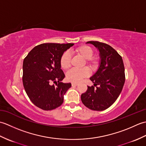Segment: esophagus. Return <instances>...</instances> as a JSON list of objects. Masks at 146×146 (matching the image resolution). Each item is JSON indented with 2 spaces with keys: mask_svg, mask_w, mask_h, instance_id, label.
Segmentation results:
<instances>
[{
  "mask_svg": "<svg viewBox=\"0 0 146 146\" xmlns=\"http://www.w3.org/2000/svg\"><path fill=\"white\" fill-rule=\"evenodd\" d=\"M78 85V83H71V85H72L73 86H77Z\"/></svg>",
  "mask_w": 146,
  "mask_h": 146,
  "instance_id": "34e87169",
  "label": "esophagus"
}]
</instances>
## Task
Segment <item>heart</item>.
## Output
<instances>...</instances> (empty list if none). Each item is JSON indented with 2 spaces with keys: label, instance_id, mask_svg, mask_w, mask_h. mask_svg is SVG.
<instances>
[{
  "label": "heart",
  "instance_id": "1",
  "mask_svg": "<svg viewBox=\"0 0 146 146\" xmlns=\"http://www.w3.org/2000/svg\"><path fill=\"white\" fill-rule=\"evenodd\" d=\"M74 52L85 59V63L91 69H95L98 62L96 58H92L94 51L88 46H81L75 49ZM60 65L63 70L69 69L71 65V55L68 51L64 52L60 58ZM90 75V70L85 67L82 69H71L66 73V78L71 82L78 83Z\"/></svg>",
  "mask_w": 146,
  "mask_h": 146
}]
</instances>
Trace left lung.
I'll return each instance as SVG.
<instances>
[{"label": "left lung", "mask_w": 146, "mask_h": 146, "mask_svg": "<svg viewBox=\"0 0 146 146\" xmlns=\"http://www.w3.org/2000/svg\"><path fill=\"white\" fill-rule=\"evenodd\" d=\"M86 43L98 49L100 63L97 72L90 78L94 86H88L87 90L81 95V100L90 109L102 111L116 101L122 90L125 79L124 65L121 56L110 45L94 41Z\"/></svg>", "instance_id": "8db88e82"}]
</instances>
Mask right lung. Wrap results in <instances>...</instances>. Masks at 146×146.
<instances>
[{
  "label": "right lung",
  "instance_id": "obj_1",
  "mask_svg": "<svg viewBox=\"0 0 146 146\" xmlns=\"http://www.w3.org/2000/svg\"><path fill=\"white\" fill-rule=\"evenodd\" d=\"M73 43H43L35 46L23 61V82L29 99L36 107L51 110L63 103L70 83L61 82L65 77L60 58ZM58 82L57 86L51 83Z\"/></svg>",
  "mask_w": 146,
  "mask_h": 146
}]
</instances>
